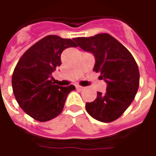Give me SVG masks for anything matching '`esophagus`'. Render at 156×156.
I'll list each match as a JSON object with an SVG mask.
<instances>
[{
    "label": "esophagus",
    "instance_id": "1",
    "mask_svg": "<svg viewBox=\"0 0 156 156\" xmlns=\"http://www.w3.org/2000/svg\"><path fill=\"white\" fill-rule=\"evenodd\" d=\"M76 89H77V90H80V91H82V90H84V87H82V86H80V85H77Z\"/></svg>",
    "mask_w": 156,
    "mask_h": 156
}]
</instances>
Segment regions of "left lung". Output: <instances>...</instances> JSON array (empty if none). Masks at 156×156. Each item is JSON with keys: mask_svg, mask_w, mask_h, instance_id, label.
<instances>
[{"mask_svg": "<svg viewBox=\"0 0 156 156\" xmlns=\"http://www.w3.org/2000/svg\"><path fill=\"white\" fill-rule=\"evenodd\" d=\"M83 50L95 57L94 71L107 83L105 94L86 102L87 112L97 120L109 123L118 119L132 103L139 87V70L135 59L123 44L107 33L73 39Z\"/></svg>", "mask_w": 156, "mask_h": 156, "instance_id": "1", "label": "left lung"}]
</instances>
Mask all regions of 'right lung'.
I'll return each mask as SVG.
<instances>
[{
	"label": "right lung",
	"instance_id": "add662e5",
	"mask_svg": "<svg viewBox=\"0 0 156 156\" xmlns=\"http://www.w3.org/2000/svg\"><path fill=\"white\" fill-rule=\"evenodd\" d=\"M70 47H77L71 39L49 35L27 50L18 62L12 76L14 97L24 112L38 121L54 119L62 112L74 85L62 87L50 79L61 65V54Z\"/></svg>",
	"mask_w": 156,
	"mask_h": 156
}]
</instances>
